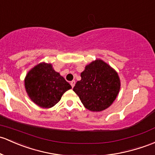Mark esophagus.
Returning <instances> with one entry per match:
<instances>
[{
	"instance_id": "34e87169",
	"label": "esophagus",
	"mask_w": 155,
	"mask_h": 155,
	"mask_svg": "<svg viewBox=\"0 0 155 155\" xmlns=\"http://www.w3.org/2000/svg\"><path fill=\"white\" fill-rule=\"evenodd\" d=\"M70 84H71V87H74V84H75V81H71L70 82Z\"/></svg>"
}]
</instances>
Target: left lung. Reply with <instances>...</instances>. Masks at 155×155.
Wrapping results in <instances>:
<instances>
[{
    "label": "left lung",
    "instance_id": "obj_1",
    "mask_svg": "<svg viewBox=\"0 0 155 155\" xmlns=\"http://www.w3.org/2000/svg\"><path fill=\"white\" fill-rule=\"evenodd\" d=\"M73 91L85 108L91 111H101L109 108L117 97L120 81L117 72L101 59L86 65Z\"/></svg>",
    "mask_w": 155,
    "mask_h": 155
}]
</instances>
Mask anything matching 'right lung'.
Masks as SVG:
<instances>
[{
    "mask_svg": "<svg viewBox=\"0 0 155 155\" xmlns=\"http://www.w3.org/2000/svg\"><path fill=\"white\" fill-rule=\"evenodd\" d=\"M24 86L32 102L45 109L57 104L63 94L71 89L64 77L54 71L52 65L44 62L36 65L28 71Z\"/></svg>",
    "mask_w": 155,
    "mask_h": 155,
    "instance_id": "right-lung-1",
    "label": "right lung"
}]
</instances>
